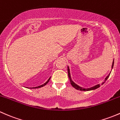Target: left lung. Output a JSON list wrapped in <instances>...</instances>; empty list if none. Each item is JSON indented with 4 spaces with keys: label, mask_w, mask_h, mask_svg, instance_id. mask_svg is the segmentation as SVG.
<instances>
[{
    "label": "left lung",
    "mask_w": 120,
    "mask_h": 120,
    "mask_svg": "<svg viewBox=\"0 0 120 120\" xmlns=\"http://www.w3.org/2000/svg\"><path fill=\"white\" fill-rule=\"evenodd\" d=\"M113 65H114V60H113V64H112V68L113 69ZM68 77L69 78V80H70V84H71V86H73L75 88H76V90H80V91H91V90H95V89L98 88H99L100 87V86H101V84H98V85H96V86H94V87H91V88H82L81 87H79V86H77L76 84H75V82H73V81H72V80H71V76H70V70H69V66H68ZM110 75V73L108 75V76H107V77H106L105 80V81L103 82H102V85L103 84L105 83V82L107 80V79H108V77H109Z\"/></svg>",
    "instance_id": "1"
}]
</instances>
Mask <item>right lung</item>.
<instances>
[{"label": "right lung", "mask_w": 120, "mask_h": 120, "mask_svg": "<svg viewBox=\"0 0 120 120\" xmlns=\"http://www.w3.org/2000/svg\"><path fill=\"white\" fill-rule=\"evenodd\" d=\"M50 78H51V77H50V78H49V80H48L46 82H45V83H44V84H43L41 85V86H38V87H33V88H40V87H43V86H45V85H46L47 84L48 82H49V81H50Z\"/></svg>", "instance_id": "add662e5"}]
</instances>
